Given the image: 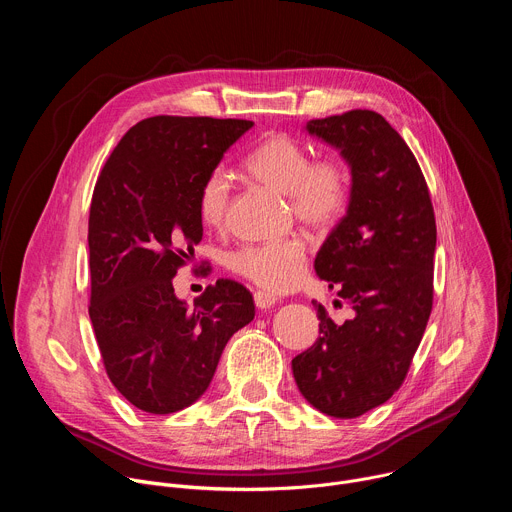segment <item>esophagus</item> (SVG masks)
<instances>
[{"mask_svg":"<svg viewBox=\"0 0 512 512\" xmlns=\"http://www.w3.org/2000/svg\"><path fill=\"white\" fill-rule=\"evenodd\" d=\"M253 300H255V306L259 310H269V308H273L277 304V298L273 294H267V291H261V289L255 291Z\"/></svg>","mask_w":512,"mask_h":512,"instance_id":"obj_1","label":"esophagus"}]
</instances>
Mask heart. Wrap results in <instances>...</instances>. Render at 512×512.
<instances>
[{
	"instance_id": "1",
	"label": "heart",
	"mask_w": 512,
	"mask_h": 512,
	"mask_svg": "<svg viewBox=\"0 0 512 512\" xmlns=\"http://www.w3.org/2000/svg\"><path fill=\"white\" fill-rule=\"evenodd\" d=\"M247 172L263 186L287 196L291 212L310 229L326 231L344 216L350 202V170L340 158L314 160L287 133L265 137L245 160ZM231 182L223 168L212 170L198 192L200 221L218 229L225 223ZM229 267L255 285L275 291L294 289L306 271V245L300 239L243 245L229 257Z\"/></svg>"
}]
</instances>
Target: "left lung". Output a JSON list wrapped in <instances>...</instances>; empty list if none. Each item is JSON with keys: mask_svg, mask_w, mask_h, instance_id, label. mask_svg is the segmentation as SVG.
Masks as SVG:
<instances>
[{"mask_svg": "<svg viewBox=\"0 0 512 512\" xmlns=\"http://www.w3.org/2000/svg\"><path fill=\"white\" fill-rule=\"evenodd\" d=\"M330 143L352 176L342 221L314 267L348 304L352 320L334 324L314 304L320 336L291 360L298 389L318 411L352 419L401 387L433 304L435 216L421 168L389 121L354 109L306 125Z\"/></svg>", "mask_w": 512, "mask_h": 512, "instance_id": "1", "label": "left lung"}]
</instances>
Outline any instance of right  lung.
Wrapping results in <instances>:
<instances>
[{
	"label": "right lung",
	"instance_id": "right-lung-1",
	"mask_svg": "<svg viewBox=\"0 0 512 512\" xmlns=\"http://www.w3.org/2000/svg\"><path fill=\"white\" fill-rule=\"evenodd\" d=\"M247 119L150 117L103 166L89 214V316L107 377L137 409L168 415L210 385L229 338L255 318L249 289L218 279L190 310L172 279L202 241L198 192Z\"/></svg>",
	"mask_w": 512,
	"mask_h": 512
}]
</instances>
